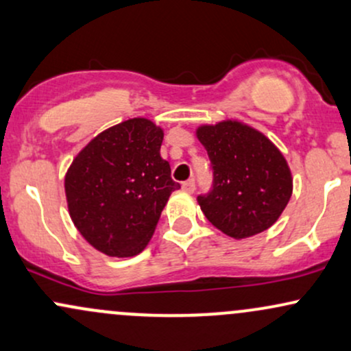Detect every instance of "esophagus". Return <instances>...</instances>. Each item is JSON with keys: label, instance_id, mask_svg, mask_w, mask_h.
<instances>
[{"label": "esophagus", "instance_id": "esophagus-1", "mask_svg": "<svg viewBox=\"0 0 351 351\" xmlns=\"http://www.w3.org/2000/svg\"><path fill=\"white\" fill-rule=\"evenodd\" d=\"M182 189H184L185 192L192 193L193 191H195V180H193V179H189V180H185V182L182 184Z\"/></svg>", "mask_w": 351, "mask_h": 351}]
</instances>
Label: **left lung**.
Wrapping results in <instances>:
<instances>
[{
  "label": "left lung",
  "mask_w": 351,
  "mask_h": 351,
  "mask_svg": "<svg viewBox=\"0 0 351 351\" xmlns=\"http://www.w3.org/2000/svg\"><path fill=\"white\" fill-rule=\"evenodd\" d=\"M212 189L197 197L212 225L228 237H253L278 220L292 193L289 166L265 134L238 121L200 126Z\"/></svg>",
  "instance_id": "1"
}]
</instances>
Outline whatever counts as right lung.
Returning a JSON list of instances; mask_svg holds the SVG:
<instances>
[{
    "label": "right lung",
    "mask_w": 351,
    "mask_h": 351,
    "mask_svg": "<svg viewBox=\"0 0 351 351\" xmlns=\"http://www.w3.org/2000/svg\"><path fill=\"white\" fill-rule=\"evenodd\" d=\"M164 133L146 118L108 128L78 152L65 176L73 225L108 256L146 248L169 195L180 189L160 158Z\"/></svg>",
    "instance_id": "obj_1"
}]
</instances>
